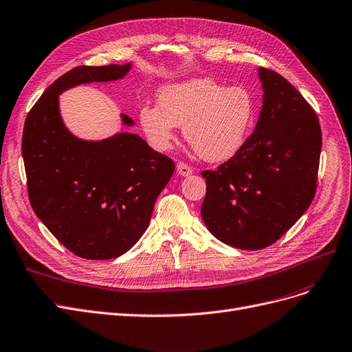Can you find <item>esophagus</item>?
Here are the masks:
<instances>
[{"label":"esophagus","instance_id":"esophagus-1","mask_svg":"<svg viewBox=\"0 0 352 352\" xmlns=\"http://www.w3.org/2000/svg\"><path fill=\"white\" fill-rule=\"evenodd\" d=\"M177 173L179 175H183V177H188V175L192 174V168L190 165L184 164V162H178L177 164Z\"/></svg>","mask_w":352,"mask_h":352}]
</instances>
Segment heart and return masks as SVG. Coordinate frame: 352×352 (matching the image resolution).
Listing matches in <instances>:
<instances>
[{"instance_id":"heart-1","label":"heart","mask_w":352,"mask_h":352,"mask_svg":"<svg viewBox=\"0 0 352 352\" xmlns=\"http://www.w3.org/2000/svg\"><path fill=\"white\" fill-rule=\"evenodd\" d=\"M253 96L240 86L226 87L213 78H191L166 85L157 107L143 105L139 122L153 149L166 152L183 124L186 140L201 160L221 162L241 149L254 122Z\"/></svg>"}]
</instances>
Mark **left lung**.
I'll use <instances>...</instances> for the list:
<instances>
[{
	"instance_id": "obj_1",
	"label": "left lung",
	"mask_w": 352,
	"mask_h": 352,
	"mask_svg": "<svg viewBox=\"0 0 352 352\" xmlns=\"http://www.w3.org/2000/svg\"><path fill=\"white\" fill-rule=\"evenodd\" d=\"M263 105L253 134L231 160L203 171L201 219L219 241L262 250L309 209L322 151L319 118L298 90L260 67Z\"/></svg>"
}]
</instances>
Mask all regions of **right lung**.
Instances as JSON below:
<instances>
[{
    "label": "right lung",
    "mask_w": 352,
    "mask_h": 352,
    "mask_svg": "<svg viewBox=\"0 0 352 352\" xmlns=\"http://www.w3.org/2000/svg\"><path fill=\"white\" fill-rule=\"evenodd\" d=\"M130 69V63L76 67L45 90L25 121L21 153L32 209L64 247L89 260L118 257L139 241L175 168L138 134L92 142L64 126V90L118 80ZM121 118L124 126L134 124Z\"/></svg>",
    "instance_id": "add662e5"
}]
</instances>
